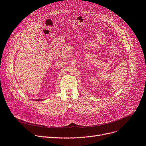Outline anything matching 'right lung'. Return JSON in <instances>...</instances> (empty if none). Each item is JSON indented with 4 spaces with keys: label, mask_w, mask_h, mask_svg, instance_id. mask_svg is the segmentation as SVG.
I'll list each match as a JSON object with an SVG mask.
<instances>
[{
    "label": "right lung",
    "mask_w": 146,
    "mask_h": 146,
    "mask_svg": "<svg viewBox=\"0 0 146 146\" xmlns=\"http://www.w3.org/2000/svg\"><path fill=\"white\" fill-rule=\"evenodd\" d=\"M42 100L41 99H36V100H37V101H40V100Z\"/></svg>",
    "instance_id": "1"
}]
</instances>
